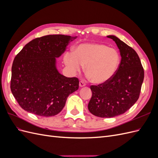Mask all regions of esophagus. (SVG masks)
I'll return each mask as SVG.
<instances>
[{"label":"esophagus","instance_id":"esophagus-1","mask_svg":"<svg viewBox=\"0 0 158 158\" xmlns=\"http://www.w3.org/2000/svg\"><path fill=\"white\" fill-rule=\"evenodd\" d=\"M79 85H80V87H84L85 85H86V84H85V82H84V81H80Z\"/></svg>","mask_w":158,"mask_h":158}]
</instances>
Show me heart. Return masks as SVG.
<instances>
[{
    "label": "heart",
    "instance_id": "heart-1",
    "mask_svg": "<svg viewBox=\"0 0 158 158\" xmlns=\"http://www.w3.org/2000/svg\"><path fill=\"white\" fill-rule=\"evenodd\" d=\"M117 50L97 43H84L76 46L73 52L64 56L66 66L73 72L79 71L85 65V73L95 84H103L111 79L120 64Z\"/></svg>",
    "mask_w": 158,
    "mask_h": 158
}]
</instances>
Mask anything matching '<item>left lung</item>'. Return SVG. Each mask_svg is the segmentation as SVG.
Listing matches in <instances>:
<instances>
[{
  "label": "left lung",
  "instance_id": "1",
  "mask_svg": "<svg viewBox=\"0 0 158 158\" xmlns=\"http://www.w3.org/2000/svg\"><path fill=\"white\" fill-rule=\"evenodd\" d=\"M120 50L121 60L107 82L92 85L88 109L98 117L110 118L125 113L139 98L144 70L136 52L115 36L108 35Z\"/></svg>",
  "mask_w": 158,
  "mask_h": 158
}]
</instances>
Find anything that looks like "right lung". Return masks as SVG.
I'll return each mask as SVG.
<instances>
[{"label":"right lung","mask_w":158,"mask_h":158,"mask_svg":"<svg viewBox=\"0 0 158 158\" xmlns=\"http://www.w3.org/2000/svg\"><path fill=\"white\" fill-rule=\"evenodd\" d=\"M76 37L48 35L27 44L14 59L10 89L19 106L41 117L60 113L69 95L79 88L78 78L60 74L55 58Z\"/></svg>","instance_id":"right-lung-1"}]
</instances>
